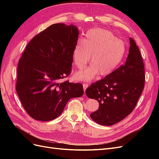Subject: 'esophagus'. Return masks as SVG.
<instances>
[{
    "label": "esophagus",
    "mask_w": 159,
    "mask_h": 159,
    "mask_svg": "<svg viewBox=\"0 0 159 159\" xmlns=\"http://www.w3.org/2000/svg\"><path fill=\"white\" fill-rule=\"evenodd\" d=\"M88 86H89V85L88 84H83V87H84V91H85V90H86V89H87L88 88Z\"/></svg>",
    "instance_id": "obj_1"
}]
</instances>
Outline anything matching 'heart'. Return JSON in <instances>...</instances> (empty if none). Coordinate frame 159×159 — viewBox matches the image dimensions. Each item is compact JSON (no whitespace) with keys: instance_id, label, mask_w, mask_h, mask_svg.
<instances>
[{"instance_id":"obj_1","label":"heart","mask_w":159,"mask_h":159,"mask_svg":"<svg viewBox=\"0 0 159 159\" xmlns=\"http://www.w3.org/2000/svg\"><path fill=\"white\" fill-rule=\"evenodd\" d=\"M124 42L113 33L100 28H94L85 34L84 39L75 43L73 59L75 66L82 69L90 61L91 64L84 71L75 74L80 81H90L99 73L105 76L112 73L121 64L125 54Z\"/></svg>"}]
</instances>
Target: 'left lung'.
Returning a JSON list of instances; mask_svg holds the SVG:
<instances>
[{
	"mask_svg": "<svg viewBox=\"0 0 159 159\" xmlns=\"http://www.w3.org/2000/svg\"><path fill=\"white\" fill-rule=\"evenodd\" d=\"M145 68L135 42L130 38L126 62L85 91L90 99L99 102V109L90 114L94 121L109 126L125 118L136 107L145 86Z\"/></svg>",
	"mask_w": 159,
	"mask_h": 159,
	"instance_id": "obj_1",
	"label": "left lung"
}]
</instances>
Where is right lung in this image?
Instances as JSON below:
<instances>
[{"label": "right lung", "instance_id": "add662e5", "mask_svg": "<svg viewBox=\"0 0 159 159\" xmlns=\"http://www.w3.org/2000/svg\"><path fill=\"white\" fill-rule=\"evenodd\" d=\"M78 34L74 25L54 24L34 37L22 52L16 90L24 109L34 119H54L71 98L83 95L81 84L60 82L71 74Z\"/></svg>", "mask_w": 159, "mask_h": 159}]
</instances>
